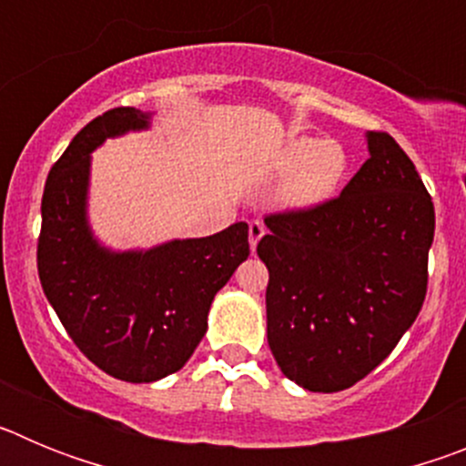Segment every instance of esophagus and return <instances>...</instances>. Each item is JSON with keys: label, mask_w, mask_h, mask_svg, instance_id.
Listing matches in <instances>:
<instances>
[{"label": "esophagus", "mask_w": 466, "mask_h": 466, "mask_svg": "<svg viewBox=\"0 0 466 466\" xmlns=\"http://www.w3.org/2000/svg\"><path fill=\"white\" fill-rule=\"evenodd\" d=\"M263 236H266V226H263L258 219L252 221V224H249V247H252V252L257 249L258 240H261Z\"/></svg>", "instance_id": "1"}]
</instances>
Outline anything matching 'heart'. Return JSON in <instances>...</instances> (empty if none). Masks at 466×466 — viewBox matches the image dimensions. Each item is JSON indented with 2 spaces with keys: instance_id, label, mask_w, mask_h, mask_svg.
I'll list each match as a JSON object with an SVG mask.
<instances>
[{
  "instance_id": "1",
  "label": "heart",
  "mask_w": 466,
  "mask_h": 466,
  "mask_svg": "<svg viewBox=\"0 0 466 466\" xmlns=\"http://www.w3.org/2000/svg\"><path fill=\"white\" fill-rule=\"evenodd\" d=\"M348 151L336 139L291 137L275 158V170L289 172L279 184V208L310 212L329 203L348 175Z\"/></svg>"
}]
</instances>
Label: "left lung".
Returning <instances> with one entry per match:
<instances>
[{"mask_svg": "<svg viewBox=\"0 0 466 466\" xmlns=\"http://www.w3.org/2000/svg\"><path fill=\"white\" fill-rule=\"evenodd\" d=\"M369 160L322 208L266 217L257 254L268 345L310 392H340L376 369L427 294L434 203L413 160L387 133H366Z\"/></svg>", "mask_w": 466, "mask_h": 466, "instance_id": "obj_1", "label": "left lung"}]
</instances>
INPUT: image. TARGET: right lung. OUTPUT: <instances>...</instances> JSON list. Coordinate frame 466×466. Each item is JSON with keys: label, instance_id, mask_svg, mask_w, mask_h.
<instances>
[{"label": "right lung", "instance_id": "add662e5", "mask_svg": "<svg viewBox=\"0 0 466 466\" xmlns=\"http://www.w3.org/2000/svg\"><path fill=\"white\" fill-rule=\"evenodd\" d=\"M151 111L111 109L81 130L51 167L36 249L48 303L76 348L109 376L156 382L179 371L208 331L217 291L249 257L245 221L208 238L116 252L88 221L90 154L151 126Z\"/></svg>", "mask_w": 466, "mask_h": 466}]
</instances>
